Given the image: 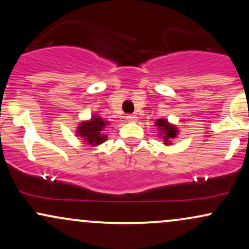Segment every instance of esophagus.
Returning <instances> with one entry per match:
<instances>
[{"label": "esophagus", "instance_id": "esophagus-1", "mask_svg": "<svg viewBox=\"0 0 249 249\" xmlns=\"http://www.w3.org/2000/svg\"><path fill=\"white\" fill-rule=\"evenodd\" d=\"M126 119L128 122H136L137 121V116L136 115H127Z\"/></svg>", "mask_w": 249, "mask_h": 249}]
</instances>
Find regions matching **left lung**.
<instances>
[{"mask_svg":"<svg viewBox=\"0 0 249 249\" xmlns=\"http://www.w3.org/2000/svg\"><path fill=\"white\" fill-rule=\"evenodd\" d=\"M154 125H156V126L158 127V130L160 131V132H159V136L162 138L164 144L165 145L172 144L171 141L176 138L177 134H178V128L176 127V125L170 124V123L167 122V119H162V118L156 121V124Z\"/></svg>","mask_w":249,"mask_h":249,"instance_id":"left-lung-1","label":"left lung"}]
</instances>
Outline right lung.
<instances>
[{"mask_svg": "<svg viewBox=\"0 0 249 249\" xmlns=\"http://www.w3.org/2000/svg\"><path fill=\"white\" fill-rule=\"evenodd\" d=\"M107 124L108 122L103 119L102 117L93 115L89 121L81 122L77 127L76 134L77 137H81V139L87 144L97 146L107 139V136L104 133V128Z\"/></svg>", "mask_w": 249, "mask_h": 249, "instance_id": "add662e5", "label": "right lung"}]
</instances>
